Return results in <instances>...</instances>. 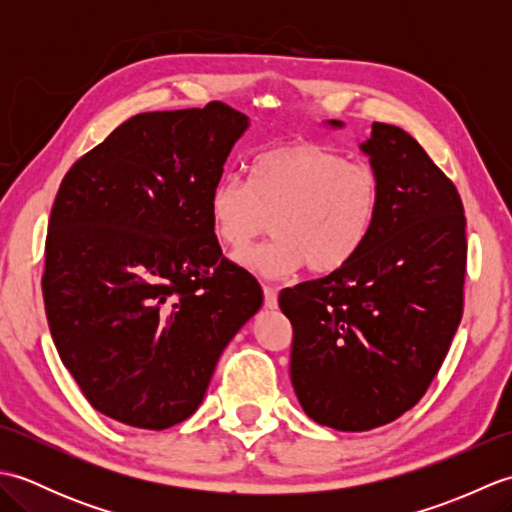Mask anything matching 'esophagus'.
<instances>
[{"mask_svg": "<svg viewBox=\"0 0 512 512\" xmlns=\"http://www.w3.org/2000/svg\"><path fill=\"white\" fill-rule=\"evenodd\" d=\"M264 303L266 308H277V288L264 284Z\"/></svg>", "mask_w": 512, "mask_h": 512, "instance_id": "obj_1", "label": "esophagus"}]
</instances>
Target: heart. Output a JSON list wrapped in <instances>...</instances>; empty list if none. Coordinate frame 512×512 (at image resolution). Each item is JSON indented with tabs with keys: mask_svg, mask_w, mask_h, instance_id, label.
<instances>
[{
	"mask_svg": "<svg viewBox=\"0 0 512 512\" xmlns=\"http://www.w3.org/2000/svg\"><path fill=\"white\" fill-rule=\"evenodd\" d=\"M383 184L367 162L347 160L328 145L299 140L255 156L248 182L224 176L209 193L217 242L239 255L270 222L275 237L244 257L257 275L277 279L308 264L330 275L352 264L372 237Z\"/></svg>",
	"mask_w": 512,
	"mask_h": 512,
	"instance_id": "1",
	"label": "heart"
}]
</instances>
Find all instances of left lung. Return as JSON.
<instances>
[{"label": "left lung", "instance_id": "1", "mask_svg": "<svg viewBox=\"0 0 512 512\" xmlns=\"http://www.w3.org/2000/svg\"><path fill=\"white\" fill-rule=\"evenodd\" d=\"M361 149L383 184L372 237L352 264L279 295L292 323V387L303 411L336 431L383 427L416 405L464 310L455 184L396 125L374 123Z\"/></svg>", "mask_w": 512, "mask_h": 512}]
</instances>
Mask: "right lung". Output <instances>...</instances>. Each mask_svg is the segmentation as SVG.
<instances>
[{
  "label": "right lung",
  "mask_w": 512,
  "mask_h": 512,
  "mask_svg": "<svg viewBox=\"0 0 512 512\" xmlns=\"http://www.w3.org/2000/svg\"><path fill=\"white\" fill-rule=\"evenodd\" d=\"M248 118L222 101L136 114L65 173L41 290L52 341L90 405L138 429L198 409L217 358L262 308L222 255L209 193Z\"/></svg>",
  "instance_id": "1"
}]
</instances>
